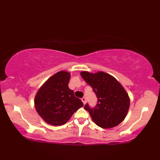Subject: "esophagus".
<instances>
[{
  "label": "esophagus",
  "instance_id": "esophagus-1",
  "mask_svg": "<svg viewBox=\"0 0 160 160\" xmlns=\"http://www.w3.org/2000/svg\"><path fill=\"white\" fill-rule=\"evenodd\" d=\"M81 100H82V102L84 104H86V98H85L83 97V98H82V99H81Z\"/></svg>",
  "mask_w": 160,
  "mask_h": 160
}]
</instances>
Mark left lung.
<instances>
[{
  "label": "left lung",
  "mask_w": 160,
  "mask_h": 160,
  "mask_svg": "<svg viewBox=\"0 0 160 160\" xmlns=\"http://www.w3.org/2000/svg\"><path fill=\"white\" fill-rule=\"evenodd\" d=\"M80 75L93 88L98 98L95 107L91 108L88 104L84 106L93 121L103 128L120 124L127 116L130 106V98L122 84L114 77L103 71L96 73L82 71Z\"/></svg>",
  "instance_id": "1"
}]
</instances>
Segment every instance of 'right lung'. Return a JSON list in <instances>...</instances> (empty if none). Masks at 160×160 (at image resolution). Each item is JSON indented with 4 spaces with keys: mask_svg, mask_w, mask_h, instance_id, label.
Returning <instances> with one entry per match:
<instances>
[{
    "mask_svg": "<svg viewBox=\"0 0 160 160\" xmlns=\"http://www.w3.org/2000/svg\"><path fill=\"white\" fill-rule=\"evenodd\" d=\"M70 77L67 71H59L49 78L36 95V110L47 124L62 126L83 107L82 102L68 87Z\"/></svg>",
    "mask_w": 160,
    "mask_h": 160,
    "instance_id": "1",
    "label": "right lung"
}]
</instances>
